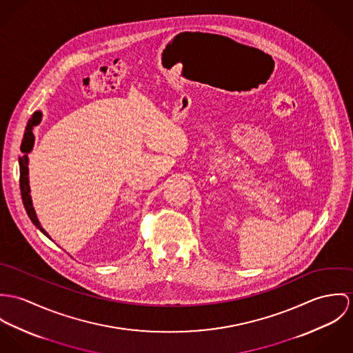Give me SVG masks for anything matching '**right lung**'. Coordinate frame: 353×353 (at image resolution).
<instances>
[{
    "label": "right lung",
    "mask_w": 353,
    "mask_h": 353,
    "mask_svg": "<svg viewBox=\"0 0 353 353\" xmlns=\"http://www.w3.org/2000/svg\"><path fill=\"white\" fill-rule=\"evenodd\" d=\"M41 114L40 112H35L32 115V118L28 120L26 131H24V137L21 141V156L19 157V163H20V191H21V199H23V204L26 207V211L30 216V219L32 221V223L39 229L40 232L44 235L48 234L46 233V230L40 226L39 221L37 218L35 210L32 207V200H31V195H30V180H28V157L27 153L31 152L32 146H34V134H32V127L37 125L40 121Z\"/></svg>",
    "instance_id": "add662e5"
}]
</instances>
